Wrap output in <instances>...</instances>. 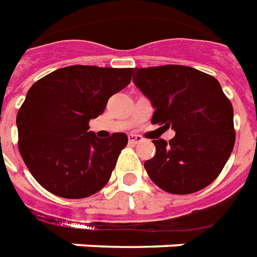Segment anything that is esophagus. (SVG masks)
<instances>
[{"label":"esophagus","instance_id":"1","mask_svg":"<svg viewBox=\"0 0 257 257\" xmlns=\"http://www.w3.org/2000/svg\"><path fill=\"white\" fill-rule=\"evenodd\" d=\"M128 141L131 144H141L144 142V138L141 136H136V134H128Z\"/></svg>","mask_w":257,"mask_h":257}]
</instances>
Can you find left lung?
Wrapping results in <instances>:
<instances>
[{
	"mask_svg": "<svg viewBox=\"0 0 257 257\" xmlns=\"http://www.w3.org/2000/svg\"><path fill=\"white\" fill-rule=\"evenodd\" d=\"M134 85L151 101L153 124L175 131L166 142L153 140L156 155L144 167L157 186L190 194L212 183L235 142L234 112L220 83L185 65L136 68Z\"/></svg>",
	"mask_w": 257,
	"mask_h": 257,
	"instance_id": "obj_1",
	"label": "left lung"
}]
</instances>
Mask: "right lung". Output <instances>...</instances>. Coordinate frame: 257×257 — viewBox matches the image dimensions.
Returning <instances> with one entry per match:
<instances>
[{"label":"right lung","instance_id":"add662e5","mask_svg":"<svg viewBox=\"0 0 257 257\" xmlns=\"http://www.w3.org/2000/svg\"><path fill=\"white\" fill-rule=\"evenodd\" d=\"M133 68L71 65L35 82L19 109V151L35 181L64 198L104 188L127 145L124 133L98 138L89 121L131 82Z\"/></svg>","mask_w":257,"mask_h":257}]
</instances>
